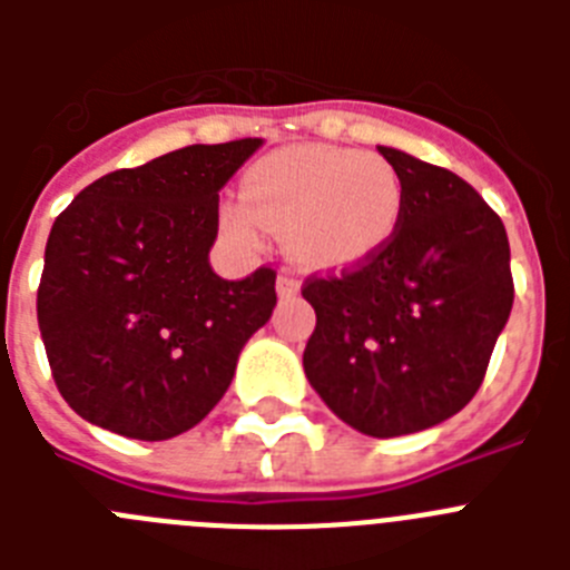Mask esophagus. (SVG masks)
<instances>
[{
    "instance_id": "obj_1",
    "label": "esophagus",
    "mask_w": 570,
    "mask_h": 570,
    "mask_svg": "<svg viewBox=\"0 0 570 570\" xmlns=\"http://www.w3.org/2000/svg\"><path fill=\"white\" fill-rule=\"evenodd\" d=\"M276 294H279V296L299 294V282H296L294 276H288V274H279V279H276Z\"/></svg>"
}]
</instances>
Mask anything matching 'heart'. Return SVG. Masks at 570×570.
I'll use <instances>...</instances> for the list:
<instances>
[{"label":"heart","mask_w":570,"mask_h":570,"mask_svg":"<svg viewBox=\"0 0 570 570\" xmlns=\"http://www.w3.org/2000/svg\"><path fill=\"white\" fill-rule=\"evenodd\" d=\"M245 203L223 205V228L259 248L268 228L285 230L291 259L311 271L367 265L394 242L405 188L380 154L336 145H294L250 165Z\"/></svg>","instance_id":"1"}]
</instances>
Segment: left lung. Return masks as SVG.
I'll return each mask as SVG.
<instances>
[{
	"instance_id": "obj_1",
	"label": "left lung",
	"mask_w": 570,
	"mask_h": 570,
	"mask_svg": "<svg viewBox=\"0 0 570 570\" xmlns=\"http://www.w3.org/2000/svg\"><path fill=\"white\" fill-rule=\"evenodd\" d=\"M380 154L405 188L394 242L340 276H311L302 365L345 425L387 440L434 428L480 391L513 305L505 225L456 174Z\"/></svg>"
}]
</instances>
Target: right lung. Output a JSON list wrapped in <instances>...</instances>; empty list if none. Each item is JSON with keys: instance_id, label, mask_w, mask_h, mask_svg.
I'll list each match as a JSON object with an SVG mask.
<instances>
[{"instance_id": "1", "label": "right lung", "mask_w": 570, "mask_h": 570, "mask_svg": "<svg viewBox=\"0 0 570 570\" xmlns=\"http://www.w3.org/2000/svg\"><path fill=\"white\" fill-rule=\"evenodd\" d=\"M262 139L188 145L102 176L50 228L37 316L59 394L90 425L159 442L203 422L271 320L276 271L223 279L219 190Z\"/></svg>"}]
</instances>
